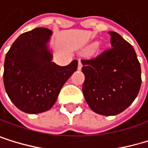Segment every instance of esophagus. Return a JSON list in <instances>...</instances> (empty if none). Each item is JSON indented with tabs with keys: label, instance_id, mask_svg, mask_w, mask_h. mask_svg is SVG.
Masks as SVG:
<instances>
[{
	"label": "esophagus",
	"instance_id": "obj_1",
	"mask_svg": "<svg viewBox=\"0 0 148 148\" xmlns=\"http://www.w3.org/2000/svg\"><path fill=\"white\" fill-rule=\"evenodd\" d=\"M81 68H82V62H81L80 60H78V65H77V70H81Z\"/></svg>",
	"mask_w": 148,
	"mask_h": 148
}]
</instances>
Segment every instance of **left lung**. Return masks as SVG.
Wrapping results in <instances>:
<instances>
[{
    "label": "left lung",
    "instance_id": "1",
    "mask_svg": "<svg viewBox=\"0 0 148 148\" xmlns=\"http://www.w3.org/2000/svg\"><path fill=\"white\" fill-rule=\"evenodd\" d=\"M111 47L92 59H84L83 93L89 107L102 116H115L135 100L141 86V69L133 47L109 32Z\"/></svg>",
    "mask_w": 148,
    "mask_h": 148
}]
</instances>
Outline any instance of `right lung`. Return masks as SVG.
Returning <instances> with one entry per match:
<instances>
[{
  "label": "right lung",
  "mask_w": 148,
  "mask_h": 148,
  "mask_svg": "<svg viewBox=\"0 0 148 148\" xmlns=\"http://www.w3.org/2000/svg\"><path fill=\"white\" fill-rule=\"evenodd\" d=\"M47 28L22 33L8 51L4 62L3 82L10 101L21 111L38 114L50 109L59 92L77 71V61L67 66L52 62Z\"/></svg>",
  "instance_id": "obj_1"
}]
</instances>
